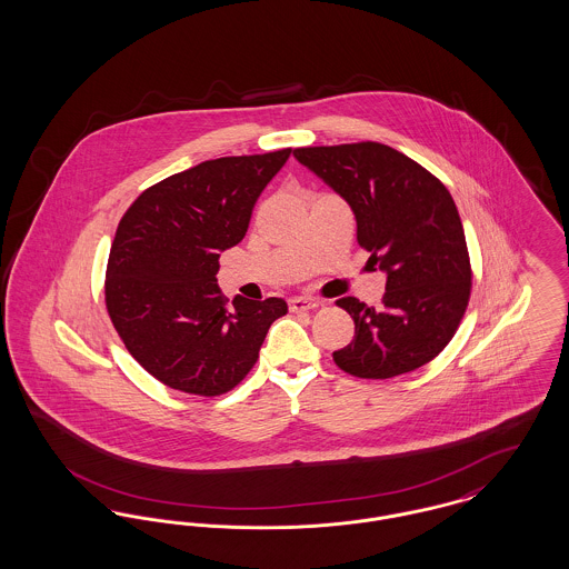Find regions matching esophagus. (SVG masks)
Wrapping results in <instances>:
<instances>
[{"mask_svg": "<svg viewBox=\"0 0 569 569\" xmlns=\"http://www.w3.org/2000/svg\"><path fill=\"white\" fill-rule=\"evenodd\" d=\"M320 307V302L318 300H313V298H292L290 300V309L298 313V311H313V309H318Z\"/></svg>", "mask_w": 569, "mask_h": 569, "instance_id": "obj_1", "label": "esophagus"}]
</instances>
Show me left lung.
I'll return each instance as SVG.
<instances>
[{
	"label": "left lung",
	"instance_id": "obj_1",
	"mask_svg": "<svg viewBox=\"0 0 569 569\" xmlns=\"http://www.w3.org/2000/svg\"><path fill=\"white\" fill-rule=\"evenodd\" d=\"M295 156L341 193L356 216L358 244L388 272L381 307L337 300L353 339L332 352L360 379H388L431 362L459 330L471 297V262L448 188L406 153L373 142L298 147Z\"/></svg>",
	"mask_w": 569,
	"mask_h": 569
}]
</instances>
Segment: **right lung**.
Wrapping results in <instances>:
<instances>
[{"mask_svg":"<svg viewBox=\"0 0 569 569\" xmlns=\"http://www.w3.org/2000/svg\"><path fill=\"white\" fill-rule=\"evenodd\" d=\"M292 149L198 163L142 191L110 244L104 298L136 362L163 386L219 397L253 369L283 298L230 300L219 253L243 241L258 196Z\"/></svg>","mask_w":569,"mask_h":569,"instance_id":"1","label":"right lung"}]
</instances>
